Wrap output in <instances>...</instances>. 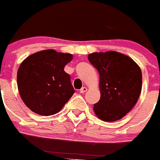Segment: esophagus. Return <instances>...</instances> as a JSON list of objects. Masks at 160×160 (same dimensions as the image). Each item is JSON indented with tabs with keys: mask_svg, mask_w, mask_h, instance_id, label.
Instances as JSON below:
<instances>
[{
	"mask_svg": "<svg viewBox=\"0 0 160 160\" xmlns=\"http://www.w3.org/2000/svg\"><path fill=\"white\" fill-rule=\"evenodd\" d=\"M87 87H82L81 90H80V93H81V94H83V93L87 92Z\"/></svg>",
	"mask_w": 160,
	"mask_h": 160,
	"instance_id": "1",
	"label": "esophagus"
}]
</instances>
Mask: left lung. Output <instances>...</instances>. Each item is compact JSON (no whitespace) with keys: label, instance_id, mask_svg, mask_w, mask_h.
Instances as JSON below:
<instances>
[{"label":"left lung","instance_id":"8db88e82","mask_svg":"<svg viewBox=\"0 0 160 160\" xmlns=\"http://www.w3.org/2000/svg\"><path fill=\"white\" fill-rule=\"evenodd\" d=\"M88 60L99 73V101L94 114L105 122L123 118L136 104L142 90V72L135 61L116 51L93 53Z\"/></svg>","mask_w":160,"mask_h":160}]
</instances>
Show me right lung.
Wrapping results in <instances>:
<instances>
[{
  "label": "right lung",
  "instance_id": "right-lung-1",
  "mask_svg": "<svg viewBox=\"0 0 160 160\" xmlns=\"http://www.w3.org/2000/svg\"><path fill=\"white\" fill-rule=\"evenodd\" d=\"M73 55L46 49L32 53L18 70V91L26 107L49 116L58 113L74 93L70 76L64 71Z\"/></svg>",
  "mask_w": 160,
  "mask_h": 160
}]
</instances>
